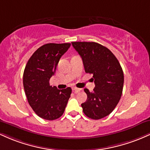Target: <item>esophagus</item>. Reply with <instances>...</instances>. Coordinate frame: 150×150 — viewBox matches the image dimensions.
Masks as SVG:
<instances>
[{
    "label": "esophagus",
    "mask_w": 150,
    "mask_h": 150,
    "mask_svg": "<svg viewBox=\"0 0 150 150\" xmlns=\"http://www.w3.org/2000/svg\"><path fill=\"white\" fill-rule=\"evenodd\" d=\"M73 92H75V93H78L79 92H80V89H79V88H77V87H73Z\"/></svg>",
    "instance_id": "34e87169"
}]
</instances>
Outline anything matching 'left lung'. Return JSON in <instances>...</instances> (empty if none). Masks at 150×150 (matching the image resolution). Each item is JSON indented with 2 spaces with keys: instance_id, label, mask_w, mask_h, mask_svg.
Returning <instances> with one entry per match:
<instances>
[{
  "instance_id": "left-lung-1",
  "label": "left lung",
  "mask_w": 150,
  "mask_h": 150,
  "mask_svg": "<svg viewBox=\"0 0 150 150\" xmlns=\"http://www.w3.org/2000/svg\"><path fill=\"white\" fill-rule=\"evenodd\" d=\"M83 62L87 73L93 74L95 87L93 92L85 89L87 95L81 104L89 118L99 120L109 115L119 101L123 92L124 75L113 53L96 42H72Z\"/></svg>"
}]
</instances>
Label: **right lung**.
I'll return each instance as SVG.
<instances>
[{"mask_svg":"<svg viewBox=\"0 0 150 150\" xmlns=\"http://www.w3.org/2000/svg\"><path fill=\"white\" fill-rule=\"evenodd\" d=\"M70 43L44 44L31 56L23 74V85L29 104L37 116L46 120L60 118L70 97V87L58 89L50 85L60 58Z\"/></svg>","mask_w":150,"mask_h":150,"instance_id":"right-lung-1","label":"right lung"}]
</instances>
